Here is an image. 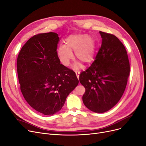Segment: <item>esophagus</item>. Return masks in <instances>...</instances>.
<instances>
[{
  "label": "esophagus",
  "instance_id": "34e87169",
  "mask_svg": "<svg viewBox=\"0 0 146 146\" xmlns=\"http://www.w3.org/2000/svg\"><path fill=\"white\" fill-rule=\"evenodd\" d=\"M79 72H76V76H77V78H78V79H79Z\"/></svg>",
  "mask_w": 146,
  "mask_h": 146
}]
</instances>
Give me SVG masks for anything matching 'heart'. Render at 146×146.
I'll return each instance as SVG.
<instances>
[{"mask_svg": "<svg viewBox=\"0 0 146 146\" xmlns=\"http://www.w3.org/2000/svg\"><path fill=\"white\" fill-rule=\"evenodd\" d=\"M95 50L96 44L93 37L88 34H74L67 38L66 45L60 46L57 54L60 63L68 67L74 60L73 51L76 58L84 64H89L94 58ZM74 68L78 70L79 64H75Z\"/></svg>", "mask_w": 146, "mask_h": 146, "instance_id": "1", "label": "heart"}]
</instances>
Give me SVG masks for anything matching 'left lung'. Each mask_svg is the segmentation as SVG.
Returning <instances> with one entry per match:
<instances>
[{
  "label": "left lung",
  "instance_id": "left-lung-1",
  "mask_svg": "<svg viewBox=\"0 0 146 146\" xmlns=\"http://www.w3.org/2000/svg\"><path fill=\"white\" fill-rule=\"evenodd\" d=\"M102 44L95 60L81 73L79 81L85 87L83 102L90 111L103 113L120 100L125 89L130 66L126 49L113 34L99 31Z\"/></svg>",
  "mask_w": 146,
  "mask_h": 146
}]
</instances>
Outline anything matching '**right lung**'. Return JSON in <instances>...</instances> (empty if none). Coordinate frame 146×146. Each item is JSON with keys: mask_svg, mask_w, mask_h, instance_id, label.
<instances>
[{"mask_svg": "<svg viewBox=\"0 0 146 146\" xmlns=\"http://www.w3.org/2000/svg\"><path fill=\"white\" fill-rule=\"evenodd\" d=\"M59 41L55 33L35 35L23 46L17 58L21 92L33 108L45 115L60 111L79 83L76 73L60 64Z\"/></svg>", "mask_w": 146, "mask_h": 146, "instance_id": "1", "label": "right lung"}]
</instances>
